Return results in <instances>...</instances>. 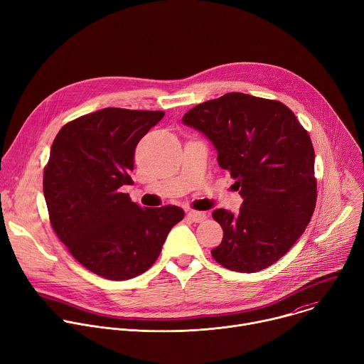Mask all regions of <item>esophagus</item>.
<instances>
[{"mask_svg": "<svg viewBox=\"0 0 364 364\" xmlns=\"http://www.w3.org/2000/svg\"><path fill=\"white\" fill-rule=\"evenodd\" d=\"M187 218H188L190 220L196 222V223H200V222L205 220L207 215H205V212H196V210H191V212L187 213Z\"/></svg>", "mask_w": 364, "mask_h": 364, "instance_id": "1", "label": "esophagus"}]
</instances>
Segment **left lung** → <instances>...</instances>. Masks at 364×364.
Returning a JSON list of instances; mask_svg holds the SVG:
<instances>
[{
    "label": "left lung",
    "instance_id": "8db88e82",
    "mask_svg": "<svg viewBox=\"0 0 364 364\" xmlns=\"http://www.w3.org/2000/svg\"><path fill=\"white\" fill-rule=\"evenodd\" d=\"M183 122L203 132L243 198L236 215L213 212L223 229L212 250L222 267L262 271L294 246L316 209L314 148L294 112L278 100L230 92L190 109Z\"/></svg>",
    "mask_w": 364,
    "mask_h": 364
}]
</instances>
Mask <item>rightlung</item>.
<instances>
[{
    "instance_id": "1",
    "label": "right lung",
    "mask_w": 364,
    "mask_h": 364,
    "mask_svg": "<svg viewBox=\"0 0 364 364\" xmlns=\"http://www.w3.org/2000/svg\"><path fill=\"white\" fill-rule=\"evenodd\" d=\"M163 117L105 108L66 124L51 145L43 176L50 223L76 261L102 278L144 274L184 218L177 205L141 209L121 193L134 184L136 144Z\"/></svg>"
}]
</instances>
